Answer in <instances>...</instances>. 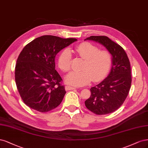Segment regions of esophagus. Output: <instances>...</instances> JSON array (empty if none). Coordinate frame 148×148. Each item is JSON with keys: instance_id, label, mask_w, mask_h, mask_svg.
Wrapping results in <instances>:
<instances>
[{"instance_id": "34e87169", "label": "esophagus", "mask_w": 148, "mask_h": 148, "mask_svg": "<svg viewBox=\"0 0 148 148\" xmlns=\"http://www.w3.org/2000/svg\"><path fill=\"white\" fill-rule=\"evenodd\" d=\"M75 87L68 86V85H66V86L65 87V90H75Z\"/></svg>"}]
</instances>
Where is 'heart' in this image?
Instances as JSON below:
<instances>
[{"label": "heart", "instance_id": "heart-1", "mask_svg": "<svg viewBox=\"0 0 148 148\" xmlns=\"http://www.w3.org/2000/svg\"><path fill=\"white\" fill-rule=\"evenodd\" d=\"M79 58L83 60L79 72H72L66 77V82L74 86H83L92 79L97 82L103 79L110 69L112 56L108 50H99V47L88 42L80 43L75 47ZM72 55L69 50L61 52L58 59L60 69L64 73L71 69Z\"/></svg>", "mask_w": 148, "mask_h": 148}]
</instances>
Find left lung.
Wrapping results in <instances>:
<instances>
[{
    "instance_id": "1",
    "label": "left lung",
    "mask_w": 148,
    "mask_h": 148,
    "mask_svg": "<svg viewBox=\"0 0 148 148\" xmlns=\"http://www.w3.org/2000/svg\"><path fill=\"white\" fill-rule=\"evenodd\" d=\"M92 40L103 45L112 56V66L108 77L90 88L91 95L85 101L86 108L97 115L113 112L124 102L132 84L129 59L122 47L104 36H92Z\"/></svg>"
}]
</instances>
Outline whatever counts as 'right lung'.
Masks as SVG:
<instances>
[{
	"mask_svg": "<svg viewBox=\"0 0 148 148\" xmlns=\"http://www.w3.org/2000/svg\"><path fill=\"white\" fill-rule=\"evenodd\" d=\"M76 40L46 35L24 47L16 61L15 77L18 92L28 107L47 112L60 105L66 92L55 70V58Z\"/></svg>",
	"mask_w": 148,
	"mask_h": 148,
	"instance_id": "obj_1",
	"label": "right lung"
}]
</instances>
